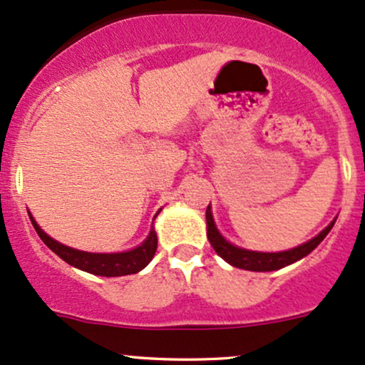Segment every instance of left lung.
<instances>
[{
	"label": "left lung",
	"instance_id": "obj_1",
	"mask_svg": "<svg viewBox=\"0 0 365 365\" xmlns=\"http://www.w3.org/2000/svg\"><path fill=\"white\" fill-rule=\"evenodd\" d=\"M207 238H209L212 249L217 252V256H221L226 262H230L235 268L242 269H250V272H273V269H280L284 266L292 264V262L299 261L301 257L308 256L320 242L327 237V233L334 226V221L325 228L322 233L317 235L315 238L307 242V244L296 247V249L285 250V252H254V250H245L240 247L231 245L230 242H226L225 238L219 235L217 228L214 225L212 212H210V205L207 207Z\"/></svg>",
	"mask_w": 365,
	"mask_h": 365
}]
</instances>
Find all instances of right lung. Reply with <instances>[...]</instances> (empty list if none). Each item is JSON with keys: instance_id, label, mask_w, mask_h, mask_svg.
<instances>
[{"instance_id": "right-lung-1", "label": "right lung", "mask_w": 365, "mask_h": 365, "mask_svg": "<svg viewBox=\"0 0 365 365\" xmlns=\"http://www.w3.org/2000/svg\"><path fill=\"white\" fill-rule=\"evenodd\" d=\"M31 217V215H29ZM34 230H36L38 237L45 242V245L48 247L52 252H56L61 259H64L68 264L74 266V268H80L83 272L92 273V275L99 277H121V275H132V273L140 272L143 268H146L150 264L156 252V247H158V238H156L155 230L151 228L150 237L143 242L135 249L127 250V252H118V254H93V252H83V250L71 249V247H66L58 244L57 240L50 238L48 235L43 231L40 226L36 225L33 217H31Z\"/></svg>"}]
</instances>
